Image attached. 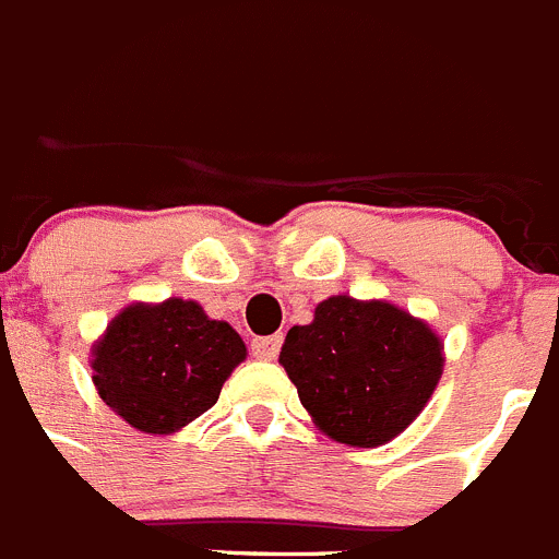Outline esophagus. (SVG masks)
Segmentation results:
<instances>
[{
	"instance_id": "obj_1",
	"label": "esophagus",
	"mask_w": 559,
	"mask_h": 559,
	"mask_svg": "<svg viewBox=\"0 0 559 559\" xmlns=\"http://www.w3.org/2000/svg\"><path fill=\"white\" fill-rule=\"evenodd\" d=\"M281 343H284V337L281 334H270V337H255L250 343L252 348V357H259V360H275L281 352Z\"/></svg>"
}]
</instances>
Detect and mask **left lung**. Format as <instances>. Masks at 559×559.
I'll return each instance as SVG.
<instances>
[{"instance_id": "obj_1", "label": "left lung", "mask_w": 559, "mask_h": 559, "mask_svg": "<svg viewBox=\"0 0 559 559\" xmlns=\"http://www.w3.org/2000/svg\"><path fill=\"white\" fill-rule=\"evenodd\" d=\"M281 366L300 405L334 441L377 448L419 416L441 377V340L382 300L334 295L309 326H293Z\"/></svg>"}]
</instances>
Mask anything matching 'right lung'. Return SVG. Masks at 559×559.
Wrapping results in <instances>:
<instances>
[{
    "mask_svg": "<svg viewBox=\"0 0 559 559\" xmlns=\"http://www.w3.org/2000/svg\"><path fill=\"white\" fill-rule=\"evenodd\" d=\"M92 354V380L115 414L143 433H174L216 405L247 348L230 323L171 298L123 309Z\"/></svg>",
    "mask_w": 559,
    "mask_h": 559,
    "instance_id": "add662e5",
    "label": "right lung"
}]
</instances>
